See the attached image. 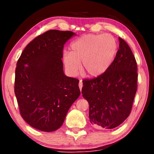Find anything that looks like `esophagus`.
Here are the masks:
<instances>
[{"mask_svg":"<svg viewBox=\"0 0 154 154\" xmlns=\"http://www.w3.org/2000/svg\"><path fill=\"white\" fill-rule=\"evenodd\" d=\"M79 88L80 90H82V88H83V82H82V80H80L79 81Z\"/></svg>","mask_w":154,"mask_h":154,"instance_id":"34e87169","label":"esophagus"}]
</instances>
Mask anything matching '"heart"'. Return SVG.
Listing matches in <instances>:
<instances>
[{
  "label": "heart",
  "instance_id": "obj_1",
  "mask_svg": "<svg viewBox=\"0 0 154 154\" xmlns=\"http://www.w3.org/2000/svg\"><path fill=\"white\" fill-rule=\"evenodd\" d=\"M118 47L116 40L110 34H85L71 42L70 52L63 54V62L71 74H76L81 62L86 75L99 77L112 65Z\"/></svg>",
  "mask_w": 154,
  "mask_h": 154
}]
</instances>
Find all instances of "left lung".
<instances>
[{
	"instance_id": "left-lung-1",
	"label": "left lung",
	"mask_w": 154,
	"mask_h": 154,
	"mask_svg": "<svg viewBox=\"0 0 154 154\" xmlns=\"http://www.w3.org/2000/svg\"><path fill=\"white\" fill-rule=\"evenodd\" d=\"M119 49L106 73L83 81L82 94L89 103V119L100 129H113L129 116L137 87V66L127 43Z\"/></svg>"
}]
</instances>
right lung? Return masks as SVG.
<instances>
[{"mask_svg":"<svg viewBox=\"0 0 154 154\" xmlns=\"http://www.w3.org/2000/svg\"><path fill=\"white\" fill-rule=\"evenodd\" d=\"M75 34L46 31L26 45L17 63L14 94L20 114L35 129H59L81 94L79 81L64 74L62 61L64 45Z\"/></svg>","mask_w":154,"mask_h":154,"instance_id":"add662e5","label":"right lung"}]
</instances>
